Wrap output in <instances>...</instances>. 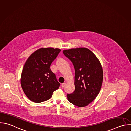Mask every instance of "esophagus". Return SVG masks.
<instances>
[{"label":"esophagus","instance_id":"obj_1","mask_svg":"<svg viewBox=\"0 0 131 131\" xmlns=\"http://www.w3.org/2000/svg\"><path fill=\"white\" fill-rule=\"evenodd\" d=\"M65 85H66V83H63L62 84V88H64Z\"/></svg>","mask_w":131,"mask_h":131}]
</instances>
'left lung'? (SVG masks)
<instances>
[{"instance_id":"obj_1","label":"left lung","mask_w":131,"mask_h":131,"mask_svg":"<svg viewBox=\"0 0 131 131\" xmlns=\"http://www.w3.org/2000/svg\"><path fill=\"white\" fill-rule=\"evenodd\" d=\"M74 68L75 90L67 94L68 100L74 105L86 106L98 95L103 79V69L95 54L87 48L63 51Z\"/></svg>"}]
</instances>
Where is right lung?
<instances>
[{
  "mask_svg": "<svg viewBox=\"0 0 131 131\" xmlns=\"http://www.w3.org/2000/svg\"><path fill=\"white\" fill-rule=\"evenodd\" d=\"M61 50L41 48L34 52L26 61L22 70L21 83L26 96L39 103L50 99L60 83L50 66Z\"/></svg>",
  "mask_w": 131,
  "mask_h": 131,
  "instance_id": "right-lung-1",
  "label": "right lung"
}]
</instances>
